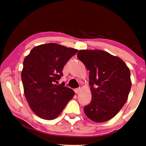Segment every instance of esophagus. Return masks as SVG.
Here are the masks:
<instances>
[{
  "label": "esophagus",
  "instance_id": "obj_1",
  "mask_svg": "<svg viewBox=\"0 0 146 146\" xmlns=\"http://www.w3.org/2000/svg\"><path fill=\"white\" fill-rule=\"evenodd\" d=\"M80 88H75L74 89V92H75V93L76 94H78V93H79V92L80 91Z\"/></svg>",
  "mask_w": 146,
  "mask_h": 146
}]
</instances>
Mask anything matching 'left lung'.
I'll return each instance as SVG.
<instances>
[{"label":"left lung","mask_w":146,"mask_h":146,"mask_svg":"<svg viewBox=\"0 0 146 146\" xmlns=\"http://www.w3.org/2000/svg\"><path fill=\"white\" fill-rule=\"evenodd\" d=\"M77 57L90 70L92 100L84 106L85 114L95 122L109 120L127 100L131 86L128 67L119 58L100 50H80Z\"/></svg>","instance_id":"8db88e82"}]
</instances>
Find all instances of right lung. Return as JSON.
I'll return each instance as SVG.
<instances>
[{
	"label": "right lung",
	"mask_w": 146,
	"mask_h": 146,
	"mask_svg": "<svg viewBox=\"0 0 146 146\" xmlns=\"http://www.w3.org/2000/svg\"><path fill=\"white\" fill-rule=\"evenodd\" d=\"M78 50L54 43L33 48L23 62L21 78L26 99L38 116L50 120L62 112L75 94L62 83V70Z\"/></svg>",
	"instance_id": "add662e5"
}]
</instances>
